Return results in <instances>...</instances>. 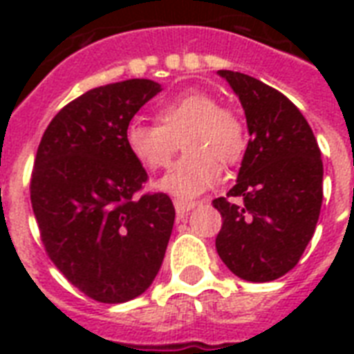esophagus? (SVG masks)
Segmentation results:
<instances>
[{"label": "esophagus", "mask_w": 354, "mask_h": 354, "mask_svg": "<svg viewBox=\"0 0 354 354\" xmlns=\"http://www.w3.org/2000/svg\"><path fill=\"white\" fill-rule=\"evenodd\" d=\"M196 207V202H187V200H174V209L180 216H185L189 211H193Z\"/></svg>", "instance_id": "esophagus-1"}]
</instances>
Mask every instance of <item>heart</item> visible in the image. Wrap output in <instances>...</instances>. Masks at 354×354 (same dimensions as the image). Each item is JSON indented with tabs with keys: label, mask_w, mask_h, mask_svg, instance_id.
I'll return each instance as SVG.
<instances>
[{
	"label": "heart",
	"mask_w": 354,
	"mask_h": 354,
	"mask_svg": "<svg viewBox=\"0 0 354 354\" xmlns=\"http://www.w3.org/2000/svg\"><path fill=\"white\" fill-rule=\"evenodd\" d=\"M158 124L147 121L128 122L124 143L133 160L147 171H161L171 165L178 143L187 154L167 176L156 183L158 191L178 200H191L222 176V166L236 165L248 149L246 128L235 113L204 91H185L165 101L156 110Z\"/></svg>",
	"instance_id": "b5f03b06"
}]
</instances>
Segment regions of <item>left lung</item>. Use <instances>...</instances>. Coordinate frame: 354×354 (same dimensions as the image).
Wrapping results in <instances>:
<instances>
[{
    "instance_id": "left-lung-1",
    "label": "left lung",
    "mask_w": 354,
    "mask_h": 354,
    "mask_svg": "<svg viewBox=\"0 0 354 354\" xmlns=\"http://www.w3.org/2000/svg\"><path fill=\"white\" fill-rule=\"evenodd\" d=\"M242 104L248 149L221 211L216 252L236 277L274 281L290 272L313 239L324 200V163L313 128L274 88L239 71H216Z\"/></svg>"
}]
</instances>
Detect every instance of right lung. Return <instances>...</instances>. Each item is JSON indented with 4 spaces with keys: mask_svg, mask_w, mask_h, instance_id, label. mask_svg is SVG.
<instances>
[{
    "mask_svg": "<svg viewBox=\"0 0 354 354\" xmlns=\"http://www.w3.org/2000/svg\"><path fill=\"white\" fill-rule=\"evenodd\" d=\"M161 91L130 79L86 91L53 118L30 178V204L55 266L86 296L124 303L158 275L174 226L163 193L136 196L147 172L124 143L128 122Z\"/></svg>",
    "mask_w": 354,
    "mask_h": 354,
    "instance_id": "obj_1",
    "label": "right lung"
}]
</instances>
